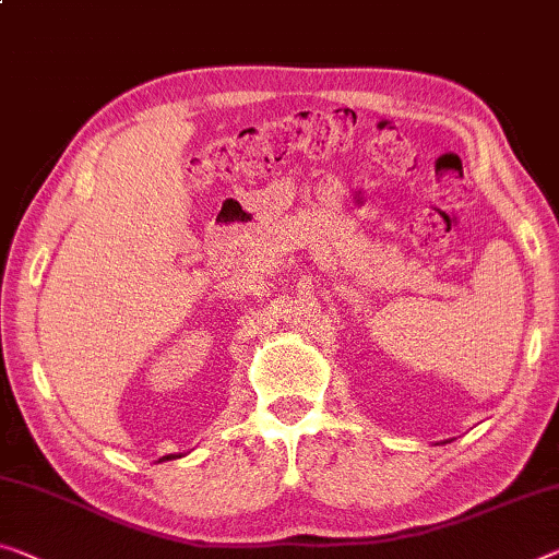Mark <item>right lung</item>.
<instances>
[{
	"mask_svg": "<svg viewBox=\"0 0 559 559\" xmlns=\"http://www.w3.org/2000/svg\"><path fill=\"white\" fill-rule=\"evenodd\" d=\"M167 460H169V457H167Z\"/></svg>",
	"mask_w": 559,
	"mask_h": 559,
	"instance_id": "1",
	"label": "right lung"
}]
</instances>
